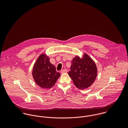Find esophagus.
Returning a JSON list of instances; mask_svg holds the SVG:
<instances>
[{"mask_svg":"<svg viewBox=\"0 0 128 128\" xmlns=\"http://www.w3.org/2000/svg\"><path fill=\"white\" fill-rule=\"evenodd\" d=\"M67 72H68V70L66 69H64V70H62L61 73H66Z\"/></svg>","mask_w":128,"mask_h":128,"instance_id":"1","label":"esophagus"}]
</instances>
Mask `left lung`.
Listing matches in <instances>:
<instances>
[{"instance_id":"8db88e82","label":"left lung","mask_w":128,"mask_h":128,"mask_svg":"<svg viewBox=\"0 0 128 128\" xmlns=\"http://www.w3.org/2000/svg\"><path fill=\"white\" fill-rule=\"evenodd\" d=\"M68 74L77 88L84 89L94 82L97 76V68L94 60L85 54L81 58L78 56L73 58Z\"/></svg>"}]
</instances>
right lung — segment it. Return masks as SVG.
<instances>
[{"label":"right lung","instance_id":"right-lung-1","mask_svg":"<svg viewBox=\"0 0 128 128\" xmlns=\"http://www.w3.org/2000/svg\"><path fill=\"white\" fill-rule=\"evenodd\" d=\"M60 74L56 72L55 66L46 55L42 54L38 58L32 70V76L37 84L41 88L49 89L55 85Z\"/></svg>","mask_w":128,"mask_h":128}]
</instances>
